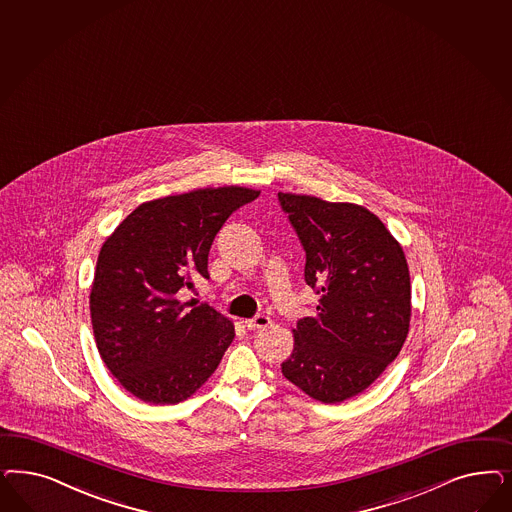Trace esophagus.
<instances>
[{
  "label": "esophagus",
  "instance_id": "obj_1",
  "mask_svg": "<svg viewBox=\"0 0 512 512\" xmlns=\"http://www.w3.org/2000/svg\"><path fill=\"white\" fill-rule=\"evenodd\" d=\"M271 324H273V320L269 316H265V314H256L254 318L245 320V326H247L248 330H264V328H269Z\"/></svg>",
  "mask_w": 512,
  "mask_h": 512
}]
</instances>
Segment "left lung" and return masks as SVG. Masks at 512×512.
<instances>
[{"mask_svg":"<svg viewBox=\"0 0 512 512\" xmlns=\"http://www.w3.org/2000/svg\"><path fill=\"white\" fill-rule=\"evenodd\" d=\"M305 250V282L320 296L301 318L282 375L307 396L341 403L379 379L411 322L409 267L392 233L365 207L279 192Z\"/></svg>","mask_w":512,"mask_h":512,"instance_id":"1","label":"left lung"}]
</instances>
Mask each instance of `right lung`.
Masks as SVG:
<instances>
[{
    "label": "right lung",
    "instance_id": "right-lung-1",
    "mask_svg": "<svg viewBox=\"0 0 512 512\" xmlns=\"http://www.w3.org/2000/svg\"><path fill=\"white\" fill-rule=\"evenodd\" d=\"M260 196L243 186L203 188L141 203L99 250L90 292L99 356L130 394L175 405L215 373L235 330L207 303H182L205 277L216 233Z\"/></svg>",
    "mask_w": 512,
    "mask_h": 512
}]
</instances>
